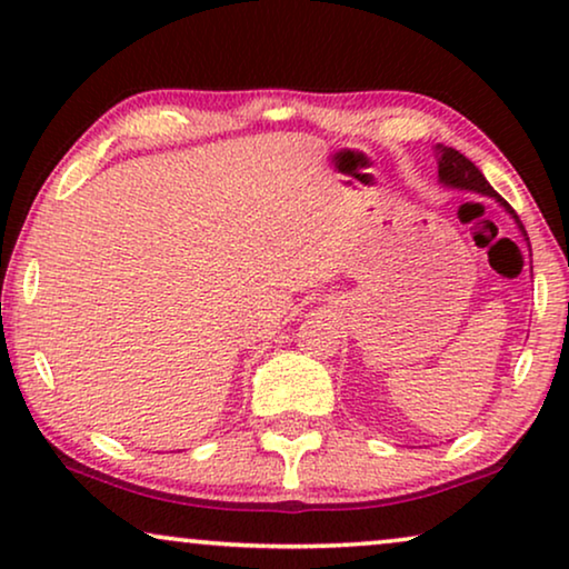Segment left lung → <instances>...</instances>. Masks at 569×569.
Segmentation results:
<instances>
[{"label":"left lung","instance_id":"left-lung-1","mask_svg":"<svg viewBox=\"0 0 569 569\" xmlns=\"http://www.w3.org/2000/svg\"><path fill=\"white\" fill-rule=\"evenodd\" d=\"M438 181L440 186H446V189H453V191H469V193H479V197H489L495 199L497 204H500L505 212L510 214V220L516 222V228L520 232V238L526 240L528 251H531V243H528V232L523 228V222L518 220L516 209H512L508 201H505L500 193H497L489 181L485 178V173L473 166V162L461 154L453 147H440V168H438Z\"/></svg>","mask_w":569,"mask_h":569}]
</instances>
